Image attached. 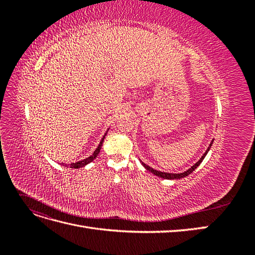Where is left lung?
<instances>
[{
  "label": "left lung",
  "instance_id": "8db88e82",
  "mask_svg": "<svg viewBox=\"0 0 255 255\" xmlns=\"http://www.w3.org/2000/svg\"><path fill=\"white\" fill-rule=\"evenodd\" d=\"M213 142H214V139L212 140V142H211V144H210V146H208L207 148V150L205 151V153L203 154L202 155V157L200 158L197 163L192 166L191 168H189L187 171H185V172H183V173H168V172H161V171H157V170H154L153 168H151V167H149L148 165H145V164H143L142 161H141V164L143 165V167L146 169V170H149L150 172H152L153 174H155L156 176H159V177H161V179H167V180H179V179H182V177H185V176H187L188 174H190L192 171L195 170V169L202 163V160L204 159V157H205V155L207 154V152L210 151V149H211V146H212V144H213Z\"/></svg>",
  "mask_w": 255,
  "mask_h": 255
}]
</instances>
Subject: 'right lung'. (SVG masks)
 I'll return each mask as SVG.
<instances>
[{
  "label": "right lung",
  "instance_id": "add662e5",
  "mask_svg": "<svg viewBox=\"0 0 255 255\" xmlns=\"http://www.w3.org/2000/svg\"><path fill=\"white\" fill-rule=\"evenodd\" d=\"M106 134H107V132H106V133H105V135L103 136V138L101 139V141H100V143H99V145H98V148L96 149V151H95L94 153H92L89 157L85 158V159H83V160H80V161H76V163H72V164H69V165H65V166H67V167H70V168H82V167H84V166H86L87 164L91 163V161L94 160V159L98 156V154L100 153V149H101V146H102V144H103V141H104V138H105ZM63 165H64V164H63Z\"/></svg>",
  "mask_w": 255,
  "mask_h": 255
}]
</instances>
